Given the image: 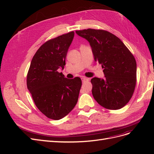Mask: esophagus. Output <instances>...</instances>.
<instances>
[{"label": "esophagus", "instance_id": "1", "mask_svg": "<svg viewBox=\"0 0 154 154\" xmlns=\"http://www.w3.org/2000/svg\"><path fill=\"white\" fill-rule=\"evenodd\" d=\"M82 80L83 82H85L88 81V78H85V77H82Z\"/></svg>", "mask_w": 154, "mask_h": 154}]
</instances>
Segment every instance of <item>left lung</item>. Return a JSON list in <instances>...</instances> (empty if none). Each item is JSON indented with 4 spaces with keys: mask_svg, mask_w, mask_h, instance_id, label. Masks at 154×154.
<instances>
[{
    "mask_svg": "<svg viewBox=\"0 0 154 154\" xmlns=\"http://www.w3.org/2000/svg\"><path fill=\"white\" fill-rule=\"evenodd\" d=\"M76 33L89 42L94 61L103 69V78L91 80L94 98L105 109H122L132 97L136 84L134 56L118 37L106 31L87 29Z\"/></svg>",
    "mask_w": 154,
    "mask_h": 154,
    "instance_id": "8db88e82",
    "label": "left lung"
}]
</instances>
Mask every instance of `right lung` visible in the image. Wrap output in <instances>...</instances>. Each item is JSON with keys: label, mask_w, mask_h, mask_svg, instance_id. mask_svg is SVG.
<instances>
[{"label": "right lung", "mask_w": 154, "mask_h": 154, "mask_svg": "<svg viewBox=\"0 0 154 154\" xmlns=\"http://www.w3.org/2000/svg\"><path fill=\"white\" fill-rule=\"evenodd\" d=\"M74 32L46 42L32 58L27 76V86L35 103L48 118H64L77 103L82 87L80 78H65L58 69H63L68 49Z\"/></svg>", "instance_id": "add662e5"}]
</instances>
